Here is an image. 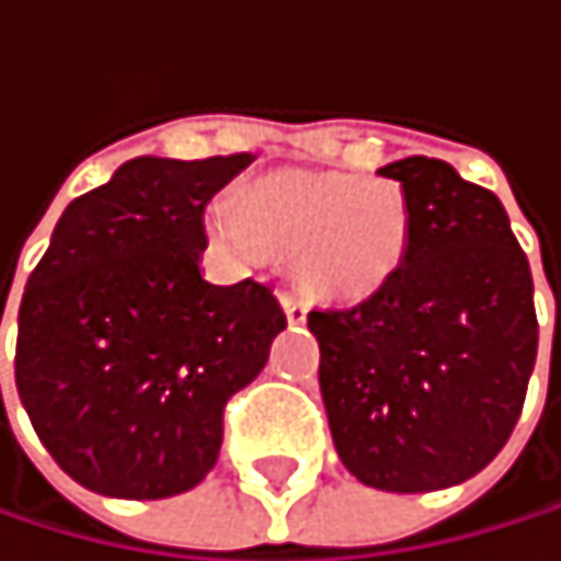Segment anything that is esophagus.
<instances>
[{"mask_svg":"<svg viewBox=\"0 0 561 561\" xmlns=\"http://www.w3.org/2000/svg\"><path fill=\"white\" fill-rule=\"evenodd\" d=\"M280 304H284V314H287L290 324H304V321H307V304H304L297 294L284 290V294H280Z\"/></svg>","mask_w":561,"mask_h":561,"instance_id":"1","label":"esophagus"}]
</instances>
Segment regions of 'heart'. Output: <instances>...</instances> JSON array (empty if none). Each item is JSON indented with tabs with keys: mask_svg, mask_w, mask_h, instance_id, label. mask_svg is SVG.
Listing matches in <instances>:
<instances>
[{
	"mask_svg": "<svg viewBox=\"0 0 561 561\" xmlns=\"http://www.w3.org/2000/svg\"><path fill=\"white\" fill-rule=\"evenodd\" d=\"M210 227L227 250L261 261L297 257L304 284L341 300L375 294L404 261L408 201L391 180L280 170L250 183L243 204L220 201Z\"/></svg>",
	"mask_w": 561,
	"mask_h": 561,
	"instance_id": "b5f03b06",
	"label": "heart"
}]
</instances>
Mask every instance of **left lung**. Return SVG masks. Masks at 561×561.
<instances>
[{"mask_svg": "<svg viewBox=\"0 0 561 561\" xmlns=\"http://www.w3.org/2000/svg\"><path fill=\"white\" fill-rule=\"evenodd\" d=\"M408 201L404 264L360 304L314 307L321 398L357 482L438 492L508 442L539 351L531 271L492 190L445 160L381 167Z\"/></svg>", "mask_w": 561, "mask_h": 561, "instance_id": "obj_1", "label": "left lung"}]
</instances>
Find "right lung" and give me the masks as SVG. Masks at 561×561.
<instances>
[{"label": "right lung", "instance_id": "1", "mask_svg": "<svg viewBox=\"0 0 561 561\" xmlns=\"http://www.w3.org/2000/svg\"><path fill=\"white\" fill-rule=\"evenodd\" d=\"M250 160H126L62 210L25 280L15 391L82 489L144 502L201 485L227 401L287 328L267 284L201 277L204 207Z\"/></svg>", "mask_w": 561, "mask_h": 561}]
</instances>
